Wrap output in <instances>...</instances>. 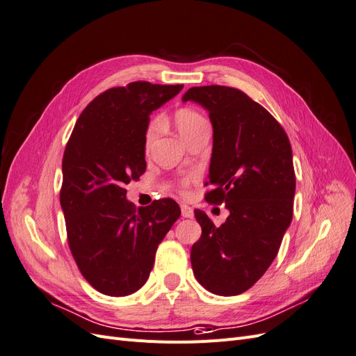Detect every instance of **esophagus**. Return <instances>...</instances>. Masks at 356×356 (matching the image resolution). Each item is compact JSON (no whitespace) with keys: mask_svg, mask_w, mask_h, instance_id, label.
<instances>
[{"mask_svg":"<svg viewBox=\"0 0 356 356\" xmlns=\"http://www.w3.org/2000/svg\"><path fill=\"white\" fill-rule=\"evenodd\" d=\"M180 210H181V216H183V217H188V219H191V217H193V210H192V207H189V205L181 204V205H180Z\"/></svg>","mask_w":356,"mask_h":356,"instance_id":"1","label":"esophagus"}]
</instances>
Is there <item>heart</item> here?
Wrapping results in <instances>:
<instances>
[{"label":"heart","mask_w":356,"mask_h":356,"mask_svg":"<svg viewBox=\"0 0 356 356\" xmlns=\"http://www.w3.org/2000/svg\"><path fill=\"white\" fill-rule=\"evenodd\" d=\"M175 124L179 130V133L181 134V137L185 140H188L189 137L197 133L204 125H209L205 118L198 113L197 111L192 109H180L176 112L175 115ZM161 130V118H154L151 120V122L147 124V127L145 130V136H143V145H145V151L149 152L152 149V145L155 142V139L158 137V133ZM188 186V180H180L179 181V188L180 191H185Z\"/></svg>","instance_id":"heart-1"}]
</instances>
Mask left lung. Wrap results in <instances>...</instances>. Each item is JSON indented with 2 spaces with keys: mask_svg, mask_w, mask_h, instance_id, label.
I'll list each match as a JSON object with an SVG mask.
<instances>
[{
  "mask_svg": "<svg viewBox=\"0 0 356 356\" xmlns=\"http://www.w3.org/2000/svg\"><path fill=\"white\" fill-rule=\"evenodd\" d=\"M209 111L213 124L210 180L205 201L231 211L216 227L195 210L201 238L192 245L195 278L217 296L251 289L277 257L293 219L296 175L293 152L282 125L244 91L226 86L189 88Z\"/></svg>",
  "mask_w": 356,
  "mask_h": 356,
  "instance_id": "1",
  "label": "left lung"
}]
</instances>
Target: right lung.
I'll use <instances>...</instances> for the list:
<instances>
[{
	"label": "right lung",
	"mask_w": 356,
	"mask_h": 356,
	"mask_svg": "<svg viewBox=\"0 0 356 356\" xmlns=\"http://www.w3.org/2000/svg\"><path fill=\"white\" fill-rule=\"evenodd\" d=\"M181 88L134 81L103 91L66 143L60 205L67 244L79 272L102 294L122 297L142 289L159 243L180 216L171 198L137 210L124 186L146 171L149 115Z\"/></svg>",
	"instance_id": "add662e5"
}]
</instances>
